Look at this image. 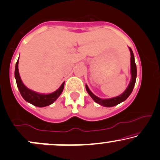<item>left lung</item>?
<instances>
[{
    "mask_svg": "<svg viewBox=\"0 0 160 160\" xmlns=\"http://www.w3.org/2000/svg\"><path fill=\"white\" fill-rule=\"evenodd\" d=\"M130 50V54H131V81L130 83H129V86L127 87L126 91L123 92V93L121 95H119L118 97H114V98L111 99H102L97 97V96L93 94L92 92L90 91V89L88 88V85L86 84V90H87L88 93H89V95L92 97V99L95 101L96 102L99 103V105L106 107H112L114 106H117L118 104L121 103L123 101L126 100L129 97V96L132 93L133 88H134L135 84H136V76H137V69H136V62H135V58H134V54H133L132 50L131 49V48H129Z\"/></svg>",
    "mask_w": 160,
    "mask_h": 160,
    "instance_id": "left-lung-1",
    "label": "left lung"
}]
</instances>
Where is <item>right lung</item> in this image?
I'll list each match as a JSON object with an SVG mask.
<instances>
[{
	"label": "right lung",
	"mask_w": 160,
	"mask_h": 160,
	"mask_svg": "<svg viewBox=\"0 0 160 160\" xmlns=\"http://www.w3.org/2000/svg\"><path fill=\"white\" fill-rule=\"evenodd\" d=\"M18 61H17L16 68H15V78H16L17 86L19 90L21 95L22 96L24 100L31 103L32 105L35 106L44 107L49 106L52 103H53L61 94L63 88H64V82L61 84V87L58 88L57 91H54V93H49V94H41V93H38L37 92L28 89L21 79L19 72H18Z\"/></svg>",
	"instance_id": "obj_1"
}]
</instances>
